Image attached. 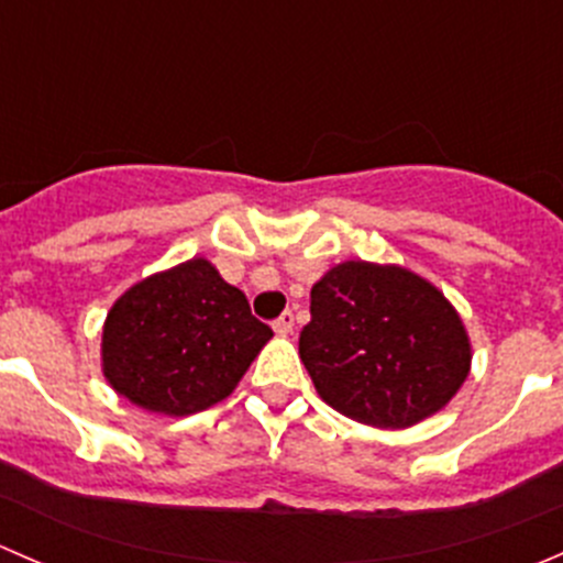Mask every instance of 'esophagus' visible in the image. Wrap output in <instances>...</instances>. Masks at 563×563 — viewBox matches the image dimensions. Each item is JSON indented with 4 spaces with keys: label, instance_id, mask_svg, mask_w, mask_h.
<instances>
[{
    "label": "esophagus",
    "instance_id": "esophagus-1",
    "mask_svg": "<svg viewBox=\"0 0 563 563\" xmlns=\"http://www.w3.org/2000/svg\"><path fill=\"white\" fill-rule=\"evenodd\" d=\"M272 329H275L277 334H288V332H291V329H294V313H291V310H286V313L277 318V321L272 323Z\"/></svg>",
    "mask_w": 563,
    "mask_h": 563
}]
</instances>
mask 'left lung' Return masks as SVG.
Segmentation results:
<instances>
[{
    "label": "left lung",
    "instance_id": "1",
    "mask_svg": "<svg viewBox=\"0 0 563 563\" xmlns=\"http://www.w3.org/2000/svg\"><path fill=\"white\" fill-rule=\"evenodd\" d=\"M299 356L327 406L382 430L439 413L471 373L468 332L444 291L373 261H343L316 283Z\"/></svg>",
    "mask_w": 563,
    "mask_h": 563
}]
</instances>
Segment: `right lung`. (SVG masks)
I'll return each instance as SVG.
<instances>
[{
    "instance_id": "obj_1",
    "label": "right lung",
    "mask_w": 563,
    "mask_h": 563,
    "mask_svg": "<svg viewBox=\"0 0 563 563\" xmlns=\"http://www.w3.org/2000/svg\"><path fill=\"white\" fill-rule=\"evenodd\" d=\"M272 329L212 261L190 258L130 286L103 323V376L133 406L166 417L225 400Z\"/></svg>"
}]
</instances>
